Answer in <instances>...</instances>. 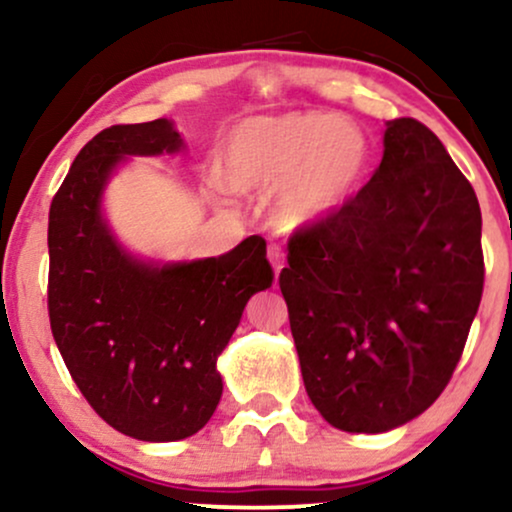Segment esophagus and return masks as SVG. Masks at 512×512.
I'll list each match as a JSON object with an SVG mask.
<instances>
[{"label": "esophagus", "instance_id": "1", "mask_svg": "<svg viewBox=\"0 0 512 512\" xmlns=\"http://www.w3.org/2000/svg\"><path fill=\"white\" fill-rule=\"evenodd\" d=\"M269 262H272V267H274V276L279 279L281 269H284V264H286V255L279 245H269Z\"/></svg>", "mask_w": 512, "mask_h": 512}]
</instances>
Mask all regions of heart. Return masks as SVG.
I'll return each mask as SVG.
<instances>
[{"mask_svg": "<svg viewBox=\"0 0 512 512\" xmlns=\"http://www.w3.org/2000/svg\"><path fill=\"white\" fill-rule=\"evenodd\" d=\"M216 166L236 192L279 186L276 221L303 228L354 195L368 166V142L361 129L332 113L250 117L223 137Z\"/></svg>", "mask_w": 512, "mask_h": 512, "instance_id": "b5f03b06", "label": "heart"}]
</instances>
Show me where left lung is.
Returning a JSON list of instances; mask_svg holds the SVG:
<instances>
[{"label": "left lung", "instance_id": "left-lung-1", "mask_svg": "<svg viewBox=\"0 0 512 512\" xmlns=\"http://www.w3.org/2000/svg\"><path fill=\"white\" fill-rule=\"evenodd\" d=\"M305 392L339 431L385 433L450 383L484 291L481 209L414 117L385 122L354 199L289 240L281 269Z\"/></svg>", "mask_w": 512, "mask_h": 512}]
</instances>
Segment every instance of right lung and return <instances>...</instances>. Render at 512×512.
<instances>
[{
  "instance_id": "add662e5",
  "label": "right lung",
  "mask_w": 512,
  "mask_h": 512,
  "mask_svg": "<svg viewBox=\"0 0 512 512\" xmlns=\"http://www.w3.org/2000/svg\"><path fill=\"white\" fill-rule=\"evenodd\" d=\"M166 117L103 129L74 158L50 207L48 310L57 349L105 424L146 443L195 436L216 411V361L250 296L272 286L267 243L219 257L132 255L103 214V192L129 156L178 154Z\"/></svg>"
}]
</instances>
